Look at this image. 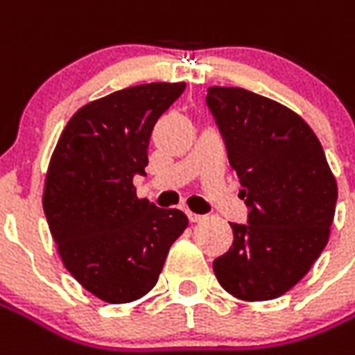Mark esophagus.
<instances>
[{
    "instance_id": "34e87169",
    "label": "esophagus",
    "mask_w": 355,
    "mask_h": 355,
    "mask_svg": "<svg viewBox=\"0 0 355 355\" xmlns=\"http://www.w3.org/2000/svg\"><path fill=\"white\" fill-rule=\"evenodd\" d=\"M188 219H190V223H202L205 217H203V215H198V213L188 211Z\"/></svg>"
}]
</instances>
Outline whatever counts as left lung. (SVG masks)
I'll return each instance as SVG.
<instances>
[{"instance_id":"1","label":"left lung","mask_w":355,"mask_h":355,"mask_svg":"<svg viewBox=\"0 0 355 355\" xmlns=\"http://www.w3.org/2000/svg\"><path fill=\"white\" fill-rule=\"evenodd\" d=\"M248 223L213 261L234 298L263 302L296 286L329 242L338 198L321 142L298 113L244 88H207Z\"/></svg>"}]
</instances>
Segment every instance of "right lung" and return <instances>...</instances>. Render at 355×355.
I'll list each match as a JSON object with an SVG mask.
<instances>
[{"mask_svg": "<svg viewBox=\"0 0 355 355\" xmlns=\"http://www.w3.org/2000/svg\"><path fill=\"white\" fill-rule=\"evenodd\" d=\"M184 83L113 92L74 113L57 140L44 184V213L74 281L107 304H128L155 286L169 248L188 227L180 209L136 196L157 119Z\"/></svg>", "mask_w": 355, "mask_h": 355, "instance_id": "add662e5", "label": "right lung"}]
</instances>
